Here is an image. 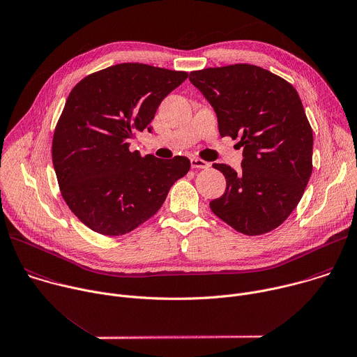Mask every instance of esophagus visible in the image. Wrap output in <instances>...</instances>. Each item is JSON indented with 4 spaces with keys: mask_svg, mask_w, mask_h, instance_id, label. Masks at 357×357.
Here are the masks:
<instances>
[{
    "mask_svg": "<svg viewBox=\"0 0 357 357\" xmlns=\"http://www.w3.org/2000/svg\"><path fill=\"white\" fill-rule=\"evenodd\" d=\"M190 165H192V168H195V169H207V168L210 167L208 162H206L204 160L196 158V157L190 158Z\"/></svg>",
    "mask_w": 357,
    "mask_h": 357,
    "instance_id": "obj_1",
    "label": "esophagus"
}]
</instances>
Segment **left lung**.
Segmentation results:
<instances>
[{"label":"left lung","mask_w":357,"mask_h":357,"mask_svg":"<svg viewBox=\"0 0 357 357\" xmlns=\"http://www.w3.org/2000/svg\"><path fill=\"white\" fill-rule=\"evenodd\" d=\"M215 110L221 137L240 139L243 169L213 164L227 188L211 211L245 235L278 228L297 207L312 172V129L296 88L254 64L192 71Z\"/></svg>","instance_id":"obj_1"}]
</instances>
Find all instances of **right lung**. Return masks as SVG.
Listing matches in <instances>:
<instances>
[{
	"label": "right lung",
	"mask_w": 357,
	"mask_h": 357,
	"mask_svg": "<svg viewBox=\"0 0 357 357\" xmlns=\"http://www.w3.org/2000/svg\"><path fill=\"white\" fill-rule=\"evenodd\" d=\"M188 78L143 63H122L82 78L59 117L52 158L61 196L92 231L125 235L153 217L190 169L186 157L160 160L130 151L162 99Z\"/></svg>",
	"instance_id": "obj_1"
}]
</instances>
